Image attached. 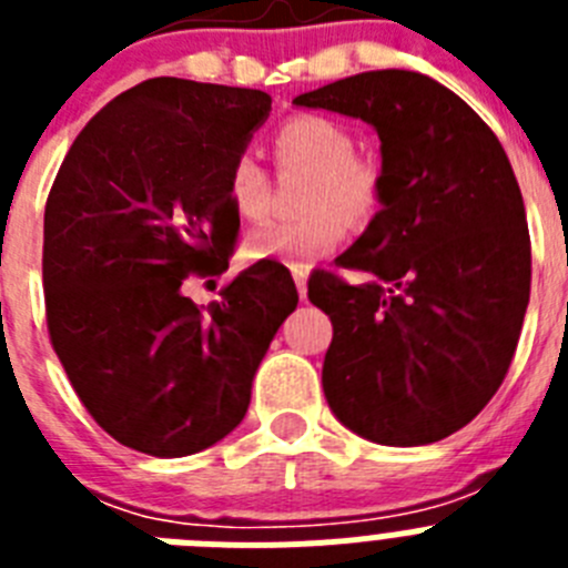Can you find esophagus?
Segmentation results:
<instances>
[{"instance_id":"obj_1","label":"esophagus","mask_w":568,"mask_h":568,"mask_svg":"<svg viewBox=\"0 0 568 568\" xmlns=\"http://www.w3.org/2000/svg\"><path fill=\"white\" fill-rule=\"evenodd\" d=\"M290 273H293L295 287H298L301 298H307V278H310V270H307V267H301V264H293V267H290Z\"/></svg>"}]
</instances>
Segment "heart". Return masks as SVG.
Listing matches in <instances>:
<instances>
[{
	"mask_svg": "<svg viewBox=\"0 0 568 568\" xmlns=\"http://www.w3.org/2000/svg\"><path fill=\"white\" fill-rule=\"evenodd\" d=\"M275 155L281 164L310 170L301 204L307 213L293 222H270L244 241L250 261L278 258L284 264H310L333 253L349 222H366L381 199V173L369 159L355 155L353 133L329 115L301 113L275 130ZM267 173L253 153H239L227 173V202L235 215L258 222L267 213Z\"/></svg>",
	"mask_w": 568,
	"mask_h": 568,
	"instance_id": "obj_1",
	"label": "heart"
}]
</instances>
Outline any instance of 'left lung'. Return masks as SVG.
<instances>
[{"label":"left lung","mask_w":568,"mask_h":568,"mask_svg":"<svg viewBox=\"0 0 568 568\" xmlns=\"http://www.w3.org/2000/svg\"><path fill=\"white\" fill-rule=\"evenodd\" d=\"M381 139V210L338 258L364 284L310 275L333 321L324 395L384 446L449 438L489 404L518 346L531 284L524 195L498 135L415 70H369L301 93Z\"/></svg>","instance_id":"left-lung-1"}]
</instances>
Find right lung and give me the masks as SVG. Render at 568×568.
I'll list each match as a JSON object with an SVG mask.
<instances>
[{"label":"right lung","instance_id":"right-lung-1","mask_svg":"<svg viewBox=\"0 0 568 568\" xmlns=\"http://www.w3.org/2000/svg\"><path fill=\"white\" fill-rule=\"evenodd\" d=\"M273 99L159 77L99 110L44 207V310L70 384L104 433L155 458L202 453L241 424L255 369L298 304L258 261L207 310L190 273L227 270V173Z\"/></svg>","mask_w":568,"mask_h":568}]
</instances>
